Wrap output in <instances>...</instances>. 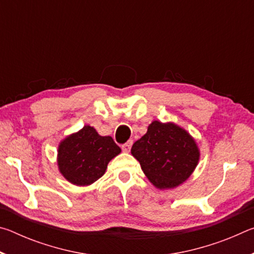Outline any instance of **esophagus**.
<instances>
[{"mask_svg":"<svg viewBox=\"0 0 254 254\" xmlns=\"http://www.w3.org/2000/svg\"><path fill=\"white\" fill-rule=\"evenodd\" d=\"M131 147H132V141H127V143H124L122 145V150L124 152H130Z\"/></svg>","mask_w":254,"mask_h":254,"instance_id":"1","label":"esophagus"}]
</instances>
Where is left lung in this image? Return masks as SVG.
<instances>
[{
    "label": "left lung",
    "instance_id": "8db88e82",
    "mask_svg": "<svg viewBox=\"0 0 254 254\" xmlns=\"http://www.w3.org/2000/svg\"><path fill=\"white\" fill-rule=\"evenodd\" d=\"M131 153L159 189H171L186 182L199 160L194 137L173 122L153 121L147 133L133 143Z\"/></svg>",
    "mask_w": 254,
    "mask_h": 254
}]
</instances>
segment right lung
I'll return each mask as SVG.
<instances>
[{"label":"right lung","mask_w":254,"mask_h":254,"mask_svg":"<svg viewBox=\"0 0 254 254\" xmlns=\"http://www.w3.org/2000/svg\"><path fill=\"white\" fill-rule=\"evenodd\" d=\"M121 152L112 136H102L85 126L65 137L58 147L60 174L76 186H88L105 174L109 162Z\"/></svg>","instance_id":"obj_1"}]
</instances>
